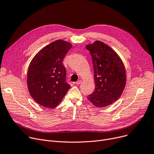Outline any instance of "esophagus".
<instances>
[{
	"label": "esophagus",
	"mask_w": 154,
	"mask_h": 154,
	"mask_svg": "<svg viewBox=\"0 0 154 154\" xmlns=\"http://www.w3.org/2000/svg\"><path fill=\"white\" fill-rule=\"evenodd\" d=\"M81 82H82V80H79L78 81H77V82H75V84H76L77 85H79Z\"/></svg>",
	"instance_id": "34e87169"
}]
</instances>
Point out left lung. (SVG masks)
I'll use <instances>...</instances> for the list:
<instances>
[{
    "label": "left lung",
    "instance_id": "left-lung-1",
    "mask_svg": "<svg viewBox=\"0 0 154 154\" xmlns=\"http://www.w3.org/2000/svg\"><path fill=\"white\" fill-rule=\"evenodd\" d=\"M94 71L95 88L87 99L97 107H104L116 102L126 84L124 65L117 54L107 44L95 41L87 45Z\"/></svg>",
    "mask_w": 154,
    "mask_h": 154
}]
</instances>
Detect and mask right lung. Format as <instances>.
<instances>
[{"instance_id":"add662e5","label":"right lung","mask_w":154,"mask_h":154,"mask_svg":"<svg viewBox=\"0 0 154 154\" xmlns=\"http://www.w3.org/2000/svg\"><path fill=\"white\" fill-rule=\"evenodd\" d=\"M72 47L68 42L55 40L42 48L30 63L28 89L32 99L40 106L55 108L70 88L62 61Z\"/></svg>"}]
</instances>
